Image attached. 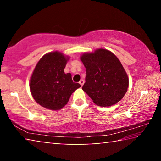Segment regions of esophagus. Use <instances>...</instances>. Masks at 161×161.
<instances>
[{"instance_id": "esophagus-1", "label": "esophagus", "mask_w": 161, "mask_h": 161, "mask_svg": "<svg viewBox=\"0 0 161 161\" xmlns=\"http://www.w3.org/2000/svg\"><path fill=\"white\" fill-rule=\"evenodd\" d=\"M84 81L83 80H81L80 81V85L82 86H83V84H84Z\"/></svg>"}]
</instances>
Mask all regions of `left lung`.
I'll return each instance as SVG.
<instances>
[{"label": "left lung", "mask_w": 161, "mask_h": 161, "mask_svg": "<svg viewBox=\"0 0 161 161\" xmlns=\"http://www.w3.org/2000/svg\"><path fill=\"white\" fill-rule=\"evenodd\" d=\"M81 61L86 67L83 91L99 107L119 102L127 92L129 78L115 54L105 49L84 53Z\"/></svg>", "instance_id": "1"}]
</instances>
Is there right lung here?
I'll use <instances>...</instances> for the list:
<instances>
[{"label": "right lung", "mask_w": 161, "mask_h": 161, "mask_svg": "<svg viewBox=\"0 0 161 161\" xmlns=\"http://www.w3.org/2000/svg\"><path fill=\"white\" fill-rule=\"evenodd\" d=\"M68 59L67 56L54 51L45 54L37 62L30 80V89L35 102L42 107L61 109L81 86L73 82L70 73L64 72Z\"/></svg>", "instance_id": "add662e5"}]
</instances>
